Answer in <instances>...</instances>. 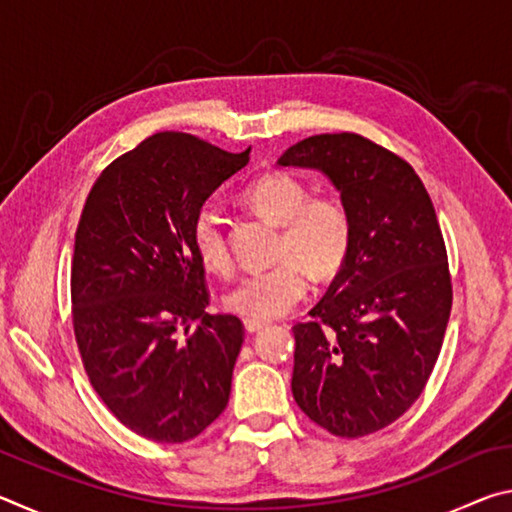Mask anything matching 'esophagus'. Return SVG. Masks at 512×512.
Here are the masks:
<instances>
[{
	"mask_svg": "<svg viewBox=\"0 0 512 512\" xmlns=\"http://www.w3.org/2000/svg\"><path fill=\"white\" fill-rule=\"evenodd\" d=\"M244 327L248 329L250 334L253 332H259V329H264L266 327V320H257V318H246L244 320Z\"/></svg>",
	"mask_w": 512,
	"mask_h": 512,
	"instance_id": "esophagus-1",
	"label": "esophagus"
}]
</instances>
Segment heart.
Segmentation results:
<instances>
[{
	"instance_id": "obj_1",
	"label": "heart",
	"mask_w": 512,
	"mask_h": 512,
	"mask_svg": "<svg viewBox=\"0 0 512 512\" xmlns=\"http://www.w3.org/2000/svg\"><path fill=\"white\" fill-rule=\"evenodd\" d=\"M244 201L266 221L282 225L277 257L266 271H255L225 293V307L239 316L268 320L289 314L309 291V271L334 275L348 257L352 241L350 214L339 198L314 196L302 180L284 171H268L244 189ZM192 246L201 264L223 273L230 266L223 214L207 203L194 214Z\"/></svg>"
}]
</instances>
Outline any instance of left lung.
<instances>
[{"instance_id": "8db88e82", "label": "left lung", "mask_w": 512, "mask_h": 512, "mask_svg": "<svg viewBox=\"0 0 512 512\" xmlns=\"http://www.w3.org/2000/svg\"><path fill=\"white\" fill-rule=\"evenodd\" d=\"M341 194L352 241L327 296L293 327V400L341 438L388 427L418 400L443 348L452 280L436 210L400 155L354 133L289 146Z\"/></svg>"}]
</instances>
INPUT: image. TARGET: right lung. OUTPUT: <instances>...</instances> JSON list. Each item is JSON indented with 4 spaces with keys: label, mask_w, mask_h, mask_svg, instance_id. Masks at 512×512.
I'll return each mask as SVG.
<instances>
[{
    "label": "right lung",
    "mask_w": 512,
    "mask_h": 512,
    "mask_svg": "<svg viewBox=\"0 0 512 512\" xmlns=\"http://www.w3.org/2000/svg\"><path fill=\"white\" fill-rule=\"evenodd\" d=\"M248 155L155 133L106 167L83 207L72 262L83 366L112 415L155 443L196 438L230 400L244 325L205 311L192 221Z\"/></svg>",
    "instance_id": "add662e5"
}]
</instances>
